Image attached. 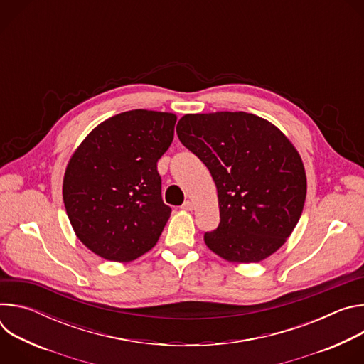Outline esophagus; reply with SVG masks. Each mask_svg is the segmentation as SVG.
Here are the masks:
<instances>
[{
	"label": "esophagus",
	"mask_w": 364,
	"mask_h": 364,
	"mask_svg": "<svg viewBox=\"0 0 364 364\" xmlns=\"http://www.w3.org/2000/svg\"><path fill=\"white\" fill-rule=\"evenodd\" d=\"M181 209H183V210H187V212H191V210L194 209L193 201H190V200L184 201V203H183V205H181Z\"/></svg>",
	"instance_id": "obj_1"
}]
</instances>
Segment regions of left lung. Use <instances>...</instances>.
I'll return each instance as SVG.
<instances>
[{
	"instance_id": "8db88e82",
	"label": "left lung",
	"mask_w": 364,
	"mask_h": 364,
	"mask_svg": "<svg viewBox=\"0 0 364 364\" xmlns=\"http://www.w3.org/2000/svg\"><path fill=\"white\" fill-rule=\"evenodd\" d=\"M177 135L218 188L220 223L204 233L207 247L233 264L275 253L295 229L306 196L305 168L292 142L247 112L187 114Z\"/></svg>"
}]
</instances>
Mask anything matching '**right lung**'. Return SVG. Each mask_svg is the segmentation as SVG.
<instances>
[{
    "label": "right lung",
    "instance_id": "1",
    "mask_svg": "<svg viewBox=\"0 0 364 364\" xmlns=\"http://www.w3.org/2000/svg\"><path fill=\"white\" fill-rule=\"evenodd\" d=\"M177 117L134 109L93 128L63 178V201L77 239L112 262H131L159 242L171 209L157 163L174 138Z\"/></svg>",
    "mask_w": 364,
    "mask_h": 364
}]
</instances>
